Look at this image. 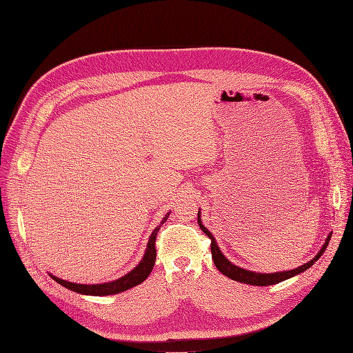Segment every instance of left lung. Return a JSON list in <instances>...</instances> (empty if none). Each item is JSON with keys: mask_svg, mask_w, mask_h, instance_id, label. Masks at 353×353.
<instances>
[{"mask_svg": "<svg viewBox=\"0 0 353 353\" xmlns=\"http://www.w3.org/2000/svg\"><path fill=\"white\" fill-rule=\"evenodd\" d=\"M197 221H199V226L200 229L205 232L208 234V237L212 240V245H210V249H212V259L213 262L216 265V268L223 273L225 276H228L229 279L232 281H236V282H240V283H246V285H253V286H270V285H276V283H281L286 279H290V277L299 274L302 272H305L306 269H309L314 262L318 261V259L323 254V252L326 250L327 245H329V240H330V236L332 233L326 237L325 243L322 246V249L319 250V253L314 256L310 262L296 268V269H292V270H285V272H276V273H257V272H252V270H246V269H242L239 268L236 265H233L229 259L225 257V254L220 252V248L217 246L216 243V239L213 237V234L201 225V219H200V212L197 213Z\"/></svg>", "mask_w": 353, "mask_h": 353, "instance_id": "8db88e82", "label": "left lung"}]
</instances>
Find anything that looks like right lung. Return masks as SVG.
Wrapping results in <instances>:
<instances>
[{
    "label": "right lung",
    "mask_w": 353,
    "mask_h": 353,
    "mask_svg": "<svg viewBox=\"0 0 353 353\" xmlns=\"http://www.w3.org/2000/svg\"><path fill=\"white\" fill-rule=\"evenodd\" d=\"M169 219V213H167L163 220L160 226L164 223V221ZM160 226H157L150 239H148V243H147V249L145 253L143 256V259L140 261V263L132 270L128 272L127 274H124L123 277L117 281L113 282H107V283H97V285H81V283H72V282H67L60 279V277H55L52 274H50L52 279L60 283L61 286L72 290V292H77L81 294H91V296H108V294H116V293H121L124 290L132 289L137 285H140L141 282H144L147 279V276L152 273L154 262H156V236L159 233Z\"/></svg>",
    "instance_id": "obj_1"
}]
</instances>
